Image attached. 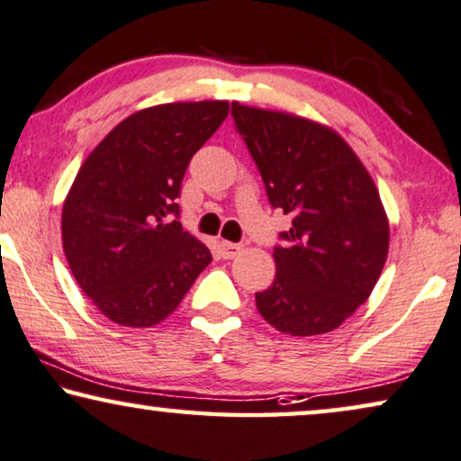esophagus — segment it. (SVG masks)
Wrapping results in <instances>:
<instances>
[{
    "label": "esophagus",
    "instance_id": "1",
    "mask_svg": "<svg viewBox=\"0 0 461 461\" xmlns=\"http://www.w3.org/2000/svg\"><path fill=\"white\" fill-rule=\"evenodd\" d=\"M240 252H242V246L240 244H233V242H221V255H223V258H233V257H238Z\"/></svg>",
    "mask_w": 461,
    "mask_h": 461
}]
</instances>
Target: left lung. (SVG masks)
I'll list each match as a JSON object with an SVG mask.
<instances>
[{
	"instance_id": "left-lung-1",
	"label": "left lung",
	"mask_w": 461,
	"mask_h": 461,
	"mask_svg": "<svg viewBox=\"0 0 461 461\" xmlns=\"http://www.w3.org/2000/svg\"><path fill=\"white\" fill-rule=\"evenodd\" d=\"M238 131L271 206L293 217L274 249L276 280L257 293L263 320L290 336L332 332L372 294L391 228L372 175L323 122L233 102Z\"/></svg>"
}]
</instances>
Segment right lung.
<instances>
[{"instance_id": "obj_1", "label": "right lung", "mask_w": 461, "mask_h": 461, "mask_svg": "<svg viewBox=\"0 0 461 461\" xmlns=\"http://www.w3.org/2000/svg\"><path fill=\"white\" fill-rule=\"evenodd\" d=\"M228 113V100L141 108L81 165L62 204V249L77 284L110 321L160 323L212 261L204 242L168 215L179 212L187 163Z\"/></svg>"}]
</instances>
